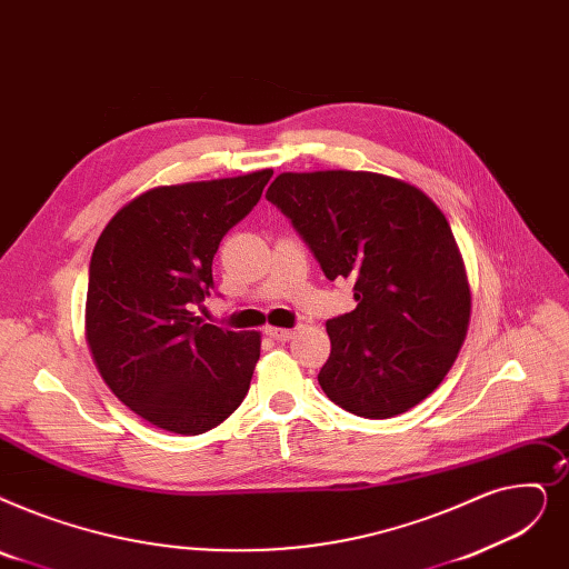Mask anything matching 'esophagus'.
I'll use <instances>...</instances> for the list:
<instances>
[{"mask_svg":"<svg viewBox=\"0 0 569 569\" xmlns=\"http://www.w3.org/2000/svg\"><path fill=\"white\" fill-rule=\"evenodd\" d=\"M295 332H298V330H295V328H267V335L269 337H274L277 341H290L292 337H295Z\"/></svg>","mask_w":569,"mask_h":569,"instance_id":"34e87169","label":"esophagus"}]
</instances>
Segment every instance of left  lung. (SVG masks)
I'll list each match as a JSON object with an SVG mask.
<instances>
[{
	"mask_svg": "<svg viewBox=\"0 0 569 569\" xmlns=\"http://www.w3.org/2000/svg\"><path fill=\"white\" fill-rule=\"evenodd\" d=\"M323 274L353 281L358 307L328 320L318 375L341 409L409 411L449 375L467 337L472 292L447 216L407 181L375 171H283L267 188Z\"/></svg>",
	"mask_w": 569,
	"mask_h": 569,
	"instance_id": "1",
	"label": "left lung"
}]
</instances>
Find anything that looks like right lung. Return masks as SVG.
I'll return each mask as SVG.
<instances>
[{
    "label": "right lung",
    "mask_w": 569,
    "mask_h": 569,
    "mask_svg": "<svg viewBox=\"0 0 569 569\" xmlns=\"http://www.w3.org/2000/svg\"><path fill=\"white\" fill-rule=\"evenodd\" d=\"M274 171L158 186L122 207L94 243L86 341L104 383L143 421L202 435L241 405L260 332L204 323L220 239L249 213Z\"/></svg>",
    "instance_id": "right-lung-1"
}]
</instances>
